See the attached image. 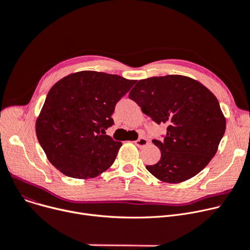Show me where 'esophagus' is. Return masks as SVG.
I'll return each mask as SVG.
<instances>
[{"label": "esophagus", "mask_w": 250, "mask_h": 250, "mask_svg": "<svg viewBox=\"0 0 250 250\" xmlns=\"http://www.w3.org/2000/svg\"><path fill=\"white\" fill-rule=\"evenodd\" d=\"M135 144H136V146H138L139 148H142V147H144V146L148 144V140L144 138V137H141V138H139L138 140L135 141Z\"/></svg>", "instance_id": "esophagus-1"}]
</instances>
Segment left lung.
<instances>
[{"mask_svg":"<svg viewBox=\"0 0 250 250\" xmlns=\"http://www.w3.org/2000/svg\"><path fill=\"white\" fill-rule=\"evenodd\" d=\"M129 98L157 124H167L157 164L146 166L161 182L178 184L195 177L218 150L226 129L215 95L200 82L180 75L140 80Z\"/></svg>","mask_w":250,"mask_h":250,"instance_id":"left-lung-1","label":"left lung"}]
</instances>
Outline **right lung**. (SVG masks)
<instances>
[{
  "mask_svg": "<svg viewBox=\"0 0 250 250\" xmlns=\"http://www.w3.org/2000/svg\"><path fill=\"white\" fill-rule=\"evenodd\" d=\"M136 81L93 70L55 83L37 117V139L50 164L75 179H92L115 161L122 142L106 135L115 106Z\"/></svg>",
  "mask_w": 250,
  "mask_h": 250,
  "instance_id": "right-lung-1",
  "label": "right lung"
}]
</instances>
